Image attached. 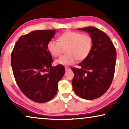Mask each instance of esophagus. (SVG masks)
<instances>
[{
  "instance_id": "34e87169",
  "label": "esophagus",
  "mask_w": 129,
  "mask_h": 129,
  "mask_svg": "<svg viewBox=\"0 0 129 129\" xmlns=\"http://www.w3.org/2000/svg\"><path fill=\"white\" fill-rule=\"evenodd\" d=\"M65 70H66V71H67V70H70V69L69 68H68V67H65Z\"/></svg>"
}]
</instances>
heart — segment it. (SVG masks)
Returning <instances> with one entry per match:
<instances>
[{"instance_id":"obj_1","label":"heart","mask_w":129,"mask_h":129,"mask_svg":"<svg viewBox=\"0 0 129 129\" xmlns=\"http://www.w3.org/2000/svg\"><path fill=\"white\" fill-rule=\"evenodd\" d=\"M92 37L78 31H66L59 37L57 40H50L47 43V49L54 57H59L66 49L64 55L56 60L57 64L69 66L76 60H83L88 57L93 48Z\"/></svg>"}]
</instances>
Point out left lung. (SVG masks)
Returning <instances> with one entry per match:
<instances>
[{"label":"left lung","mask_w":129,"mask_h":129,"mask_svg":"<svg viewBox=\"0 0 129 129\" xmlns=\"http://www.w3.org/2000/svg\"><path fill=\"white\" fill-rule=\"evenodd\" d=\"M92 37L93 48L88 57L72 68V86L76 94L86 100L100 98L109 89L115 72L116 50L110 38L95 27L78 29Z\"/></svg>","instance_id":"obj_1"}]
</instances>
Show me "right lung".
<instances>
[{"instance_id":"1","label":"right lung","mask_w":129,"mask_h":129,"mask_svg":"<svg viewBox=\"0 0 129 129\" xmlns=\"http://www.w3.org/2000/svg\"><path fill=\"white\" fill-rule=\"evenodd\" d=\"M56 31L39 30L21 36L11 54L12 70L19 89L37 103H45L55 96L58 82L65 72L63 65L52 66L53 60L47 49Z\"/></svg>"}]
</instances>
